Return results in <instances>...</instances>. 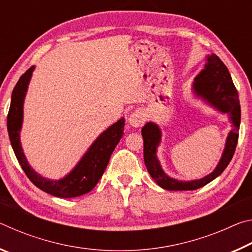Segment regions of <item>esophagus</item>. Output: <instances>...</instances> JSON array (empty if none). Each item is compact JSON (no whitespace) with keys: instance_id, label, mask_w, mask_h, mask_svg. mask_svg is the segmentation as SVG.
<instances>
[{"instance_id":"34e87169","label":"esophagus","mask_w":252,"mask_h":252,"mask_svg":"<svg viewBox=\"0 0 252 252\" xmlns=\"http://www.w3.org/2000/svg\"><path fill=\"white\" fill-rule=\"evenodd\" d=\"M146 119H144V114L142 111L136 110L134 112H132L131 116L129 117V125L132 127H140L144 125Z\"/></svg>"}]
</instances>
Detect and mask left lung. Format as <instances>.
<instances>
[{
    "label": "left lung",
    "mask_w": 252,
    "mask_h": 252,
    "mask_svg": "<svg viewBox=\"0 0 252 252\" xmlns=\"http://www.w3.org/2000/svg\"><path fill=\"white\" fill-rule=\"evenodd\" d=\"M192 90L195 96L207 102L212 108L218 110L221 113H227L233 127L227 136L222 156L216 169L210 174L198 180L181 181L169 177L162 169L160 161L157 157V149L161 142V130L157 123L148 122L141 130L143 136L144 163L153 180L165 190H195L208 185L223 172L236 151L241 119L240 102H239L238 91L232 82L228 67L216 54L207 57L204 69L194 78Z\"/></svg>",
    "instance_id": "left-lung-1"
}]
</instances>
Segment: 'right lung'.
<instances>
[{
	"label": "right lung",
	"instance_id": "1",
	"mask_svg": "<svg viewBox=\"0 0 252 252\" xmlns=\"http://www.w3.org/2000/svg\"><path fill=\"white\" fill-rule=\"evenodd\" d=\"M34 69V66L30 67L16 83L12 92L11 105L7 114L8 136L16 159L33 185L46 193L59 198H75L90 192L99 182L114 148L122 138L125 130V118H121L102 132L81 158L78 164L64 178L60 180L43 178L34 171L29 164L20 140V132L23 123L24 99Z\"/></svg>",
	"mask_w": 252,
	"mask_h": 252
}]
</instances>
